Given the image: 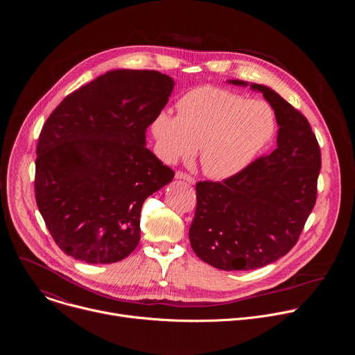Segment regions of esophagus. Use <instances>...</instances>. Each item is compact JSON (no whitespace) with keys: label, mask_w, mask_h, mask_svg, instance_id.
Segmentation results:
<instances>
[{"label":"esophagus","mask_w":355,"mask_h":355,"mask_svg":"<svg viewBox=\"0 0 355 355\" xmlns=\"http://www.w3.org/2000/svg\"><path fill=\"white\" fill-rule=\"evenodd\" d=\"M175 178H176V179H183V180H186V182H189V183H191V184L196 183V179H194L193 176H190V175H187L186 172H182V171H178L176 175H175Z\"/></svg>","instance_id":"1"}]
</instances>
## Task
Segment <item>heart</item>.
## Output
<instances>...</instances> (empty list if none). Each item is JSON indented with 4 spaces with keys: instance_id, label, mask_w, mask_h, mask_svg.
Listing matches in <instances>:
<instances>
[{
    "instance_id": "1",
    "label": "heart",
    "mask_w": 355,
    "mask_h": 355,
    "mask_svg": "<svg viewBox=\"0 0 355 355\" xmlns=\"http://www.w3.org/2000/svg\"><path fill=\"white\" fill-rule=\"evenodd\" d=\"M179 114L161 110L153 119L155 150L166 162L187 158L200 145L203 171L227 179L250 165L275 135L272 107L225 89L202 86L178 102Z\"/></svg>"
}]
</instances>
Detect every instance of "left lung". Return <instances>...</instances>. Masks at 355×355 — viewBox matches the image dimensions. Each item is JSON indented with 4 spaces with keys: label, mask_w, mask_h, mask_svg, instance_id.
<instances>
[{
    "label": "left lung",
    "mask_w": 355,
    "mask_h": 355,
    "mask_svg": "<svg viewBox=\"0 0 355 355\" xmlns=\"http://www.w3.org/2000/svg\"><path fill=\"white\" fill-rule=\"evenodd\" d=\"M250 87L275 110L277 148L223 182H198L189 231L194 253L223 270L257 269L288 253L317 198L321 152L307 119L272 89Z\"/></svg>",
    "instance_id": "left-lung-1"
}]
</instances>
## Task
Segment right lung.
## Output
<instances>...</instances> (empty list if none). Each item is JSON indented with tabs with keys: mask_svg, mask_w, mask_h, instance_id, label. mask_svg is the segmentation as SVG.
I'll return each mask as SVG.
<instances>
[{
	"mask_svg": "<svg viewBox=\"0 0 355 355\" xmlns=\"http://www.w3.org/2000/svg\"><path fill=\"white\" fill-rule=\"evenodd\" d=\"M173 86L158 71L114 69L51 112L37 145L35 200L64 253L112 263L138 246L142 205L175 176L145 146Z\"/></svg>",
	"mask_w": 355,
	"mask_h": 355,
	"instance_id": "obj_1",
	"label": "right lung"
}]
</instances>
